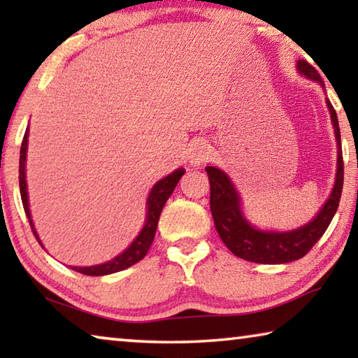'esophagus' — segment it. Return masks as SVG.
Here are the masks:
<instances>
[{
  "mask_svg": "<svg viewBox=\"0 0 358 358\" xmlns=\"http://www.w3.org/2000/svg\"><path fill=\"white\" fill-rule=\"evenodd\" d=\"M210 159V147L207 142L199 141L191 147L189 151V162L192 166H201L203 162H207Z\"/></svg>",
  "mask_w": 358,
  "mask_h": 358,
  "instance_id": "esophagus-1",
  "label": "esophagus"
}]
</instances>
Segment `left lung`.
Returning a JSON list of instances; mask_svg holds the SVG:
<instances>
[{"mask_svg":"<svg viewBox=\"0 0 358 358\" xmlns=\"http://www.w3.org/2000/svg\"><path fill=\"white\" fill-rule=\"evenodd\" d=\"M296 68L303 76L317 82L324 88L322 77L310 63L305 59H299ZM327 107L330 110L338 145L336 180L324 207L305 226L289 230V232H268V230L256 229L241 211L240 196L227 175L215 166L205 167L210 180V210L213 215L215 227L224 245L237 257L256 264L292 262V260L306 256L311 248L317 243V240L322 237L327 227L330 226L338 210L339 199H341L344 164L338 117L329 99H327Z\"/></svg>","mask_w":358,"mask_h":358,"instance_id":"1","label":"left lung"}]
</instances>
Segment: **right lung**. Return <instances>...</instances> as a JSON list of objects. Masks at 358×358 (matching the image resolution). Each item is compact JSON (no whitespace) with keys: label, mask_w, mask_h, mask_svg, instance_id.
<instances>
[{"label":"right lung","mask_w":358,"mask_h":358,"mask_svg":"<svg viewBox=\"0 0 358 358\" xmlns=\"http://www.w3.org/2000/svg\"><path fill=\"white\" fill-rule=\"evenodd\" d=\"M27 150H28V129L25 132V136H23V142H22V148H20V166H19L20 196H22L23 208H25V213H27V217L29 221V226H31L36 240L41 243L38 232H36L34 224L31 220V213H29V207H28V192H27V178H25ZM185 172H186L185 169L180 167L175 172H172L171 175H167L166 178L157 181V183L153 186V189L150 191V196L147 199V217H145V224L141 230V234L137 235L136 240L132 241L129 248H126L123 252L118 254L117 257H113L112 260H108V262H106V264H99V265H93V266H72V270H76L82 275H88V276L110 275V273H117V271L128 268V266L137 264L138 260H142L145 256H147L150 246L155 240L157 221H159L162 207L166 205L167 199L171 197V194L173 192L175 186H177V183L180 181V178L183 177ZM41 246H42V243H41Z\"/></svg>","instance_id":"1"}]
</instances>
